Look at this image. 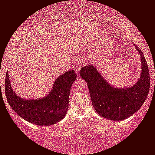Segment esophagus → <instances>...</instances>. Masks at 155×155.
<instances>
[{"mask_svg":"<svg viewBox=\"0 0 155 155\" xmlns=\"http://www.w3.org/2000/svg\"><path fill=\"white\" fill-rule=\"evenodd\" d=\"M80 69H81V68H80V66L78 65V64H76V65L74 66V70H75V72H76V73H77V74L79 73Z\"/></svg>","mask_w":155,"mask_h":155,"instance_id":"obj_1","label":"esophagus"}]
</instances>
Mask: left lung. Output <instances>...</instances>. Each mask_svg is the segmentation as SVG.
<instances>
[{
  "label": "left lung",
  "mask_w": 155,
  "mask_h": 155,
  "mask_svg": "<svg viewBox=\"0 0 155 155\" xmlns=\"http://www.w3.org/2000/svg\"><path fill=\"white\" fill-rule=\"evenodd\" d=\"M135 47L142 59V71L133 87L114 88L92 65L82 68L80 72V76L87 82L95 111L107 119L120 121L131 116L141 108L149 94L150 79L147 63L142 50L137 45Z\"/></svg>",
  "instance_id": "left-lung-1"
}]
</instances>
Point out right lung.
<instances>
[{
	"mask_svg": "<svg viewBox=\"0 0 155 155\" xmlns=\"http://www.w3.org/2000/svg\"><path fill=\"white\" fill-rule=\"evenodd\" d=\"M77 74L73 70L62 74L55 81L54 87L46 98L27 101L19 98L11 88L8 73L5 81V97L12 109L24 119L41 126L54 124L65 116L72 83Z\"/></svg>",
	"mask_w": 155,
	"mask_h": 155,
	"instance_id": "right-lung-1",
	"label": "right lung"
}]
</instances>
